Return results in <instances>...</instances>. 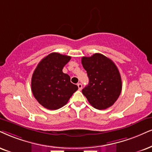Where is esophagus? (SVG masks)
I'll use <instances>...</instances> for the list:
<instances>
[{
	"label": "esophagus",
	"instance_id": "1",
	"mask_svg": "<svg viewBox=\"0 0 152 152\" xmlns=\"http://www.w3.org/2000/svg\"><path fill=\"white\" fill-rule=\"evenodd\" d=\"M77 87H78V89H79V90H82V85L80 83H78L77 84Z\"/></svg>",
	"mask_w": 152,
	"mask_h": 152
}]
</instances>
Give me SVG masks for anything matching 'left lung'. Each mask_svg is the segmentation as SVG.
Returning a JSON list of instances; mask_svg holds the SVG:
<instances>
[{"label":"left lung","mask_w":152,"mask_h":152,"mask_svg":"<svg viewBox=\"0 0 152 152\" xmlns=\"http://www.w3.org/2000/svg\"><path fill=\"white\" fill-rule=\"evenodd\" d=\"M82 64L87 71L89 85L82 92L94 108L104 110L116 102L122 90L119 70L111 60L101 53L82 57Z\"/></svg>","instance_id":"8db88e82"}]
</instances>
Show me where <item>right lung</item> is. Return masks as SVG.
Listing matches in <instances>:
<instances>
[{
  "label": "right lung",
  "mask_w": 152,
  "mask_h": 152,
  "mask_svg": "<svg viewBox=\"0 0 152 152\" xmlns=\"http://www.w3.org/2000/svg\"><path fill=\"white\" fill-rule=\"evenodd\" d=\"M70 56L51 53L39 62L31 77V91L44 108L56 110L63 107L78 89L70 77L63 72Z\"/></svg>",
  "instance_id": "right-lung-1"
}]
</instances>
